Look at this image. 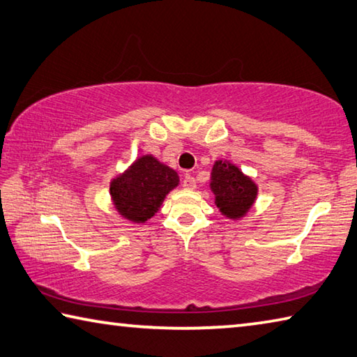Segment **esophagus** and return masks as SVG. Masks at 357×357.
Wrapping results in <instances>:
<instances>
[{"label":"esophagus","mask_w":357,"mask_h":357,"mask_svg":"<svg viewBox=\"0 0 357 357\" xmlns=\"http://www.w3.org/2000/svg\"><path fill=\"white\" fill-rule=\"evenodd\" d=\"M183 187L187 190H193L197 187V181L195 178L192 176V174H185L184 179H183Z\"/></svg>","instance_id":"obj_1"}]
</instances>
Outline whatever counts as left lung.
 I'll return each instance as SVG.
<instances>
[{
    "mask_svg": "<svg viewBox=\"0 0 357 357\" xmlns=\"http://www.w3.org/2000/svg\"><path fill=\"white\" fill-rule=\"evenodd\" d=\"M211 190L215 195V204L220 212L231 220L245 217L257 197L255 181L228 160H217L213 164Z\"/></svg>",
    "mask_w": 357,
    "mask_h": 357,
    "instance_id": "obj_1",
    "label": "left lung"
}]
</instances>
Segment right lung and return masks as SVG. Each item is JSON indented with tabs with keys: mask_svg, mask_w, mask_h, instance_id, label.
Wrapping results in <instances>:
<instances>
[{
	"mask_svg": "<svg viewBox=\"0 0 357 357\" xmlns=\"http://www.w3.org/2000/svg\"><path fill=\"white\" fill-rule=\"evenodd\" d=\"M178 184L179 176L173 168L151 154H145L111 181V198L123 218L145 223L160 209L168 192Z\"/></svg>",
	"mask_w": 357,
	"mask_h": 357,
	"instance_id": "obj_1",
	"label": "right lung"
}]
</instances>
